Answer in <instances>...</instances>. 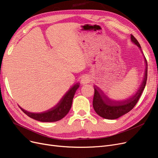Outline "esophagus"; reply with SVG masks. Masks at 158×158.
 <instances>
[{"label":"esophagus","instance_id":"1","mask_svg":"<svg viewBox=\"0 0 158 158\" xmlns=\"http://www.w3.org/2000/svg\"><path fill=\"white\" fill-rule=\"evenodd\" d=\"M81 82L83 85H86V84H88V83H90V79L88 76H87V75H85V76L82 77Z\"/></svg>","mask_w":158,"mask_h":158}]
</instances>
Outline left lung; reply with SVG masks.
<instances>
[{
    "label": "left lung",
    "instance_id": "1",
    "mask_svg": "<svg viewBox=\"0 0 158 158\" xmlns=\"http://www.w3.org/2000/svg\"><path fill=\"white\" fill-rule=\"evenodd\" d=\"M131 40L141 49V46L134 35L130 36ZM146 70L145 77L141 87L136 94L128 99L123 101H115L110 99L100 89L94 86V95L93 99V107L95 112L101 117L107 119H115L128 113L137 104L143 91L145 89L147 79V62L145 59Z\"/></svg>",
    "mask_w": 158,
    "mask_h": 158
}]
</instances>
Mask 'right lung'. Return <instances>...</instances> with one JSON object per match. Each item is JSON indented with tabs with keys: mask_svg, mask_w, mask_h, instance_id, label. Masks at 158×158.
Here are the masks:
<instances>
[{
	"mask_svg": "<svg viewBox=\"0 0 158 158\" xmlns=\"http://www.w3.org/2000/svg\"><path fill=\"white\" fill-rule=\"evenodd\" d=\"M79 87V83L73 86L66 94L63 96L59 103L48 111L42 113H31L20 108L28 117L41 122H55L63 119L70 111L72 106L74 94L77 89Z\"/></svg>",
	"mask_w": 158,
	"mask_h": 158,
	"instance_id": "add662e5",
	"label": "right lung"
}]
</instances>
